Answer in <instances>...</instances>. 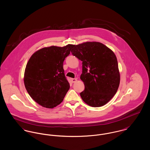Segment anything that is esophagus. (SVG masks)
Here are the masks:
<instances>
[{
  "mask_svg": "<svg viewBox=\"0 0 150 150\" xmlns=\"http://www.w3.org/2000/svg\"><path fill=\"white\" fill-rule=\"evenodd\" d=\"M71 81H72V83H75V82H76L77 81V79H75V78H72L71 79Z\"/></svg>",
  "mask_w": 150,
  "mask_h": 150,
  "instance_id": "obj_1",
  "label": "esophagus"
}]
</instances>
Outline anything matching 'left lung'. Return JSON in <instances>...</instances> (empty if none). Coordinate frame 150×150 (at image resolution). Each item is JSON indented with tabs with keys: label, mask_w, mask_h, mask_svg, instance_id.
<instances>
[{
	"label": "left lung",
	"mask_w": 150,
	"mask_h": 150,
	"mask_svg": "<svg viewBox=\"0 0 150 150\" xmlns=\"http://www.w3.org/2000/svg\"><path fill=\"white\" fill-rule=\"evenodd\" d=\"M71 53L82 62L81 79L84 90L82 100L93 107L103 106L115 95L120 83V74L115 54L99 42L74 45Z\"/></svg>",
	"instance_id": "8db88e82"
}]
</instances>
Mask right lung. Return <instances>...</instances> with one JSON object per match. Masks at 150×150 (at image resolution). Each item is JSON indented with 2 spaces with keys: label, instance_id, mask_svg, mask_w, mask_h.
<instances>
[{
  "label": "right lung",
  "instance_id": "right-lung-1",
  "mask_svg": "<svg viewBox=\"0 0 150 150\" xmlns=\"http://www.w3.org/2000/svg\"><path fill=\"white\" fill-rule=\"evenodd\" d=\"M74 45L43 48L30 58L24 83L30 96L40 105L52 108L61 103L69 89L63 62Z\"/></svg>",
  "mask_w": 150,
  "mask_h": 150
}]
</instances>
